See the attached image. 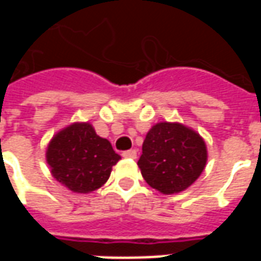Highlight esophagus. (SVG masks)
<instances>
[{
    "instance_id": "esophagus-1",
    "label": "esophagus",
    "mask_w": 261,
    "mask_h": 261,
    "mask_svg": "<svg viewBox=\"0 0 261 261\" xmlns=\"http://www.w3.org/2000/svg\"><path fill=\"white\" fill-rule=\"evenodd\" d=\"M123 156L128 159H136L137 158V151L136 149H130V151H124Z\"/></svg>"
}]
</instances>
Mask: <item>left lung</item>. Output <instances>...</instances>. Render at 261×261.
I'll list each match as a JSON object with an SVG mask.
<instances>
[{"label": "left lung", "instance_id": "8db88e82", "mask_svg": "<svg viewBox=\"0 0 261 261\" xmlns=\"http://www.w3.org/2000/svg\"><path fill=\"white\" fill-rule=\"evenodd\" d=\"M207 158L205 141L197 131L181 123L161 121L147 133L138 168L152 189L176 194L200 177Z\"/></svg>", "mask_w": 261, "mask_h": 261}]
</instances>
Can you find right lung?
<instances>
[{
	"label": "right lung",
	"instance_id": "right-lung-1",
	"mask_svg": "<svg viewBox=\"0 0 261 261\" xmlns=\"http://www.w3.org/2000/svg\"><path fill=\"white\" fill-rule=\"evenodd\" d=\"M120 159L110 141L97 136L88 121H76L60 130L46 149V161L54 179L80 194L100 189Z\"/></svg>",
	"mask_w": 261,
	"mask_h": 261
}]
</instances>
